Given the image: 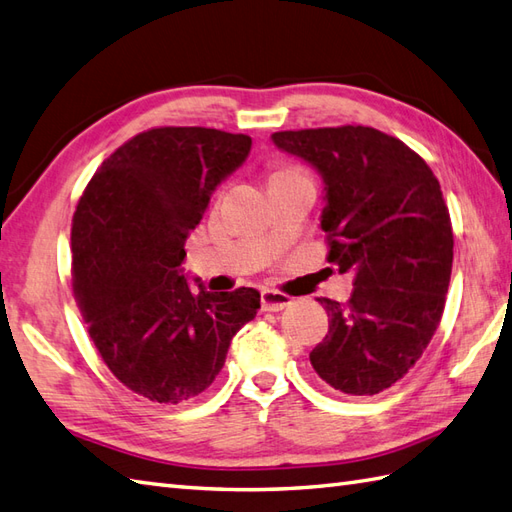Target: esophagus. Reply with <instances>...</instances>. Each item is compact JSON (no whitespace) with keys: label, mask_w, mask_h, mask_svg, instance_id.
<instances>
[{"label":"esophagus","mask_w":512,"mask_h":512,"mask_svg":"<svg viewBox=\"0 0 512 512\" xmlns=\"http://www.w3.org/2000/svg\"><path fill=\"white\" fill-rule=\"evenodd\" d=\"M290 303H292L290 294L279 292V290H261V310L264 312H279Z\"/></svg>","instance_id":"1"}]
</instances>
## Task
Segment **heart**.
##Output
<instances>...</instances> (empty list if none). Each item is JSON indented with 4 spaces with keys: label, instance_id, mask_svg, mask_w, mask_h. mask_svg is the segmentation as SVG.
Masks as SVG:
<instances>
[{
    "label": "heart",
    "instance_id": "heart-1",
    "mask_svg": "<svg viewBox=\"0 0 512 512\" xmlns=\"http://www.w3.org/2000/svg\"><path fill=\"white\" fill-rule=\"evenodd\" d=\"M288 174H303V170L299 168V165H292V163H279V165H275V170H272L270 178L288 176Z\"/></svg>",
    "mask_w": 512,
    "mask_h": 512
}]
</instances>
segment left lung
I'll return each mask as SVG.
<instances>
[{
  "label": "left lung",
  "mask_w": 512,
  "mask_h": 512,
  "mask_svg": "<svg viewBox=\"0 0 512 512\" xmlns=\"http://www.w3.org/2000/svg\"><path fill=\"white\" fill-rule=\"evenodd\" d=\"M272 141L323 174L327 261L353 272L347 303L318 299L331 320L310 362L344 395H377L417 364L445 310L454 231L441 183L371 126L281 130Z\"/></svg>",
  "instance_id": "left-lung-1"
}]
</instances>
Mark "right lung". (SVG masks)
<instances>
[{"label":"right lung","mask_w":512,"mask_h":512,"mask_svg":"<svg viewBox=\"0 0 512 512\" xmlns=\"http://www.w3.org/2000/svg\"><path fill=\"white\" fill-rule=\"evenodd\" d=\"M251 137L159 126L128 139L82 192L71 220V279L109 371L154 403L198 397L222 371L259 292L198 294L181 275L185 240Z\"/></svg>","instance_id":"add662e5"}]
</instances>
